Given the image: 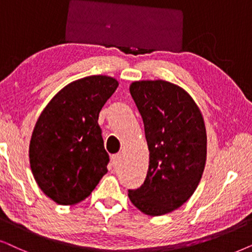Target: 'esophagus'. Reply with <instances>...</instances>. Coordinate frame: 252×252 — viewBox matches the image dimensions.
Wrapping results in <instances>:
<instances>
[{"instance_id":"1","label":"esophagus","mask_w":252,"mask_h":252,"mask_svg":"<svg viewBox=\"0 0 252 252\" xmlns=\"http://www.w3.org/2000/svg\"><path fill=\"white\" fill-rule=\"evenodd\" d=\"M122 154L121 153H117V154H114V156H112V160H113V165L114 166H119L121 162H122Z\"/></svg>"}]
</instances>
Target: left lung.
Segmentation results:
<instances>
[{
	"instance_id": "8db88e82",
	"label": "left lung",
	"mask_w": 252,
	"mask_h": 252,
	"mask_svg": "<svg viewBox=\"0 0 252 252\" xmlns=\"http://www.w3.org/2000/svg\"><path fill=\"white\" fill-rule=\"evenodd\" d=\"M144 122L150 151L146 179L129 198L147 216H162L182 206L202 179L206 130L202 113L180 86L166 80L130 85Z\"/></svg>"
}]
</instances>
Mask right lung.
<instances>
[{"label":"right lung","instance_id":"obj_1","mask_svg":"<svg viewBox=\"0 0 252 252\" xmlns=\"http://www.w3.org/2000/svg\"><path fill=\"white\" fill-rule=\"evenodd\" d=\"M119 86L108 76L75 80L50 100L36 121L30 142L35 182L60 205H73L90 194L108 172L99 113Z\"/></svg>","mask_w":252,"mask_h":252}]
</instances>
